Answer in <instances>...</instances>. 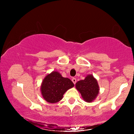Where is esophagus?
Returning a JSON list of instances; mask_svg holds the SVG:
<instances>
[{
    "label": "esophagus",
    "mask_w": 134,
    "mask_h": 134,
    "mask_svg": "<svg viewBox=\"0 0 134 134\" xmlns=\"http://www.w3.org/2000/svg\"><path fill=\"white\" fill-rule=\"evenodd\" d=\"M72 81L73 83H74V84H75V83H76V79L74 78V77H73L72 79Z\"/></svg>",
    "instance_id": "1"
}]
</instances>
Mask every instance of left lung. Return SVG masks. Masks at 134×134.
I'll return each instance as SVG.
<instances>
[{"label": "left lung", "instance_id": "obj_1", "mask_svg": "<svg viewBox=\"0 0 134 134\" xmlns=\"http://www.w3.org/2000/svg\"><path fill=\"white\" fill-rule=\"evenodd\" d=\"M76 87L86 102H90L96 98L99 93L98 82L92 75H88L84 80H80L76 84Z\"/></svg>", "mask_w": 134, "mask_h": 134}]
</instances>
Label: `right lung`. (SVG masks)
I'll list each match as a JSON object with an SVG mask.
<instances>
[{
	"mask_svg": "<svg viewBox=\"0 0 134 134\" xmlns=\"http://www.w3.org/2000/svg\"><path fill=\"white\" fill-rule=\"evenodd\" d=\"M74 85L69 79L63 77L59 72L54 71L43 80L41 87L42 96L47 102L56 103L62 99L64 93Z\"/></svg>",
	"mask_w": 134,
	"mask_h": 134,
	"instance_id": "add662e5",
	"label": "right lung"
}]
</instances>
